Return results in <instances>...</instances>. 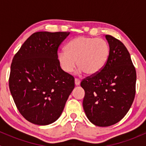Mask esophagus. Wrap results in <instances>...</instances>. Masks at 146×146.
<instances>
[{
  "label": "esophagus",
  "mask_w": 146,
  "mask_h": 146,
  "mask_svg": "<svg viewBox=\"0 0 146 146\" xmlns=\"http://www.w3.org/2000/svg\"><path fill=\"white\" fill-rule=\"evenodd\" d=\"M80 83V80H78V78H76L75 79V84H76V85H79Z\"/></svg>",
  "instance_id": "34e87169"
}]
</instances>
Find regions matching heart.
Returning a JSON list of instances; mask_svg holds the SVG:
<instances>
[{
    "label": "heart",
    "instance_id": "b5f03b06",
    "mask_svg": "<svg viewBox=\"0 0 146 146\" xmlns=\"http://www.w3.org/2000/svg\"><path fill=\"white\" fill-rule=\"evenodd\" d=\"M110 55L108 42L102 38L80 36L71 39L66 46V50L58 54V61L61 68L71 73L76 66L78 73L85 72L89 76L100 73L107 64Z\"/></svg>",
    "mask_w": 146,
    "mask_h": 146
}]
</instances>
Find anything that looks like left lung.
Returning a JSON list of instances; mask_svg holds the SVG:
<instances>
[{
  "mask_svg": "<svg viewBox=\"0 0 146 146\" xmlns=\"http://www.w3.org/2000/svg\"><path fill=\"white\" fill-rule=\"evenodd\" d=\"M110 47L107 64L100 73L87 77L80 85L85 90L82 106L90 121L110 126L127 114L136 94V72L130 54L121 42L105 35Z\"/></svg>",
  "mask_w": 146,
  "mask_h": 146,
  "instance_id": "1",
  "label": "left lung"
}]
</instances>
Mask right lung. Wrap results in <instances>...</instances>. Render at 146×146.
<instances>
[{
    "mask_svg": "<svg viewBox=\"0 0 146 146\" xmlns=\"http://www.w3.org/2000/svg\"><path fill=\"white\" fill-rule=\"evenodd\" d=\"M69 34L35 32L13 57L10 93L20 114L31 123L44 126L56 121L74 88V78L61 69L57 54Z\"/></svg>",
    "mask_w": 146,
    "mask_h": 146,
    "instance_id": "right-lung-1",
    "label": "right lung"
}]
</instances>
